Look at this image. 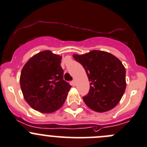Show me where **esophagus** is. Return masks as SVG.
I'll return each mask as SVG.
<instances>
[{
    "label": "esophagus",
    "mask_w": 147,
    "mask_h": 147,
    "mask_svg": "<svg viewBox=\"0 0 147 147\" xmlns=\"http://www.w3.org/2000/svg\"><path fill=\"white\" fill-rule=\"evenodd\" d=\"M71 84H72V86H76V82H75V80H72V81L71 82Z\"/></svg>",
    "instance_id": "1"
}]
</instances>
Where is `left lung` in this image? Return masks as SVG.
Masks as SVG:
<instances>
[{
  "label": "left lung",
  "mask_w": 147,
  "mask_h": 147,
  "mask_svg": "<svg viewBox=\"0 0 147 147\" xmlns=\"http://www.w3.org/2000/svg\"><path fill=\"white\" fill-rule=\"evenodd\" d=\"M83 65L90 83V90L83 98L95 112L111 110L120 102L126 88L125 68L112 53L93 50L85 54H73Z\"/></svg>",
  "instance_id": "left-lung-1"
}]
</instances>
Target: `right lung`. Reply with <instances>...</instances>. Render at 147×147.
<instances>
[{"label": "right lung", "mask_w": 147, "mask_h": 147, "mask_svg": "<svg viewBox=\"0 0 147 147\" xmlns=\"http://www.w3.org/2000/svg\"><path fill=\"white\" fill-rule=\"evenodd\" d=\"M61 60L59 55L42 51L31 57L22 69L20 86L24 99L41 113L59 109L72 87L63 80Z\"/></svg>", "instance_id": "add662e5"}]
</instances>
